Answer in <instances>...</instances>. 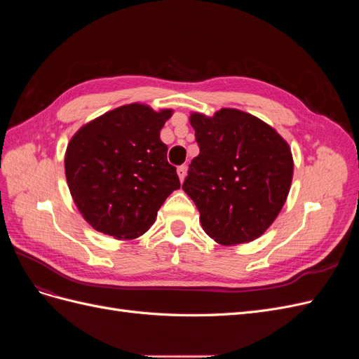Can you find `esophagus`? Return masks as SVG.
Returning <instances> with one entry per match:
<instances>
[{
  "instance_id": "esophagus-1",
  "label": "esophagus",
  "mask_w": 359,
  "mask_h": 359,
  "mask_svg": "<svg viewBox=\"0 0 359 359\" xmlns=\"http://www.w3.org/2000/svg\"><path fill=\"white\" fill-rule=\"evenodd\" d=\"M177 172H178V177H180V181L182 182L184 180H186V175H187V168L186 166H180L178 169H177Z\"/></svg>"
}]
</instances>
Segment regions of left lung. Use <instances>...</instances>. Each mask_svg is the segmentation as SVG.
<instances>
[{
	"instance_id": "1",
	"label": "left lung",
	"mask_w": 359,
	"mask_h": 359,
	"mask_svg": "<svg viewBox=\"0 0 359 359\" xmlns=\"http://www.w3.org/2000/svg\"><path fill=\"white\" fill-rule=\"evenodd\" d=\"M190 124L199 145L182 184L203 231L222 245L256 240L277 219L290 190L293 158L276 130L247 112H198Z\"/></svg>"
}]
</instances>
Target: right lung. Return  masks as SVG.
Here are the masks:
<instances>
[{
	"label": "right lung",
	"instance_id": "right-lung-1",
	"mask_svg": "<svg viewBox=\"0 0 359 359\" xmlns=\"http://www.w3.org/2000/svg\"><path fill=\"white\" fill-rule=\"evenodd\" d=\"M172 109L132 103L93 119L70 139L64 158L72 198L95 231L133 240L156 222L180 189L160 130Z\"/></svg>",
	"mask_w": 359,
	"mask_h": 359
}]
</instances>
